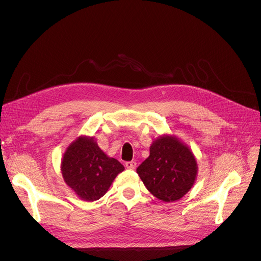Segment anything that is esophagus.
I'll list each match as a JSON object with an SVG mask.
<instances>
[{"mask_svg": "<svg viewBox=\"0 0 261 261\" xmlns=\"http://www.w3.org/2000/svg\"><path fill=\"white\" fill-rule=\"evenodd\" d=\"M136 164L137 163L135 161H127V162H125V167L129 170H134L136 168Z\"/></svg>", "mask_w": 261, "mask_h": 261, "instance_id": "esophagus-1", "label": "esophagus"}]
</instances>
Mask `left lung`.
Here are the masks:
<instances>
[{
  "instance_id": "8db88e82",
  "label": "left lung",
  "mask_w": 261,
  "mask_h": 261,
  "mask_svg": "<svg viewBox=\"0 0 261 261\" xmlns=\"http://www.w3.org/2000/svg\"><path fill=\"white\" fill-rule=\"evenodd\" d=\"M148 191L163 201H175L192 188L197 162L191 150L174 138L163 136L150 147V155L137 168Z\"/></svg>"
}]
</instances>
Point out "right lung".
I'll return each mask as SVG.
<instances>
[{
	"instance_id": "add662e5",
	"label": "right lung",
	"mask_w": 261,
	"mask_h": 261,
	"mask_svg": "<svg viewBox=\"0 0 261 261\" xmlns=\"http://www.w3.org/2000/svg\"><path fill=\"white\" fill-rule=\"evenodd\" d=\"M123 170V165L114 158H109L93 138L75 140L62 161V174L66 184L87 201L100 199Z\"/></svg>"
}]
</instances>
